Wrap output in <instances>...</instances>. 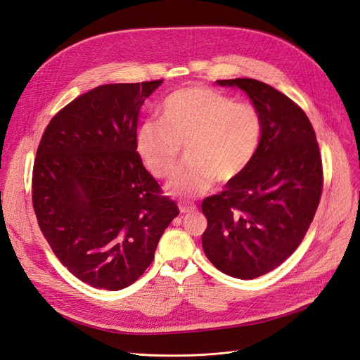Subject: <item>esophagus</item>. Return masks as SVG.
Segmentation results:
<instances>
[{
    "mask_svg": "<svg viewBox=\"0 0 360 360\" xmlns=\"http://www.w3.org/2000/svg\"><path fill=\"white\" fill-rule=\"evenodd\" d=\"M179 210L181 214H189L196 210V205L192 202H179Z\"/></svg>",
    "mask_w": 360,
    "mask_h": 360,
    "instance_id": "1",
    "label": "esophagus"
}]
</instances>
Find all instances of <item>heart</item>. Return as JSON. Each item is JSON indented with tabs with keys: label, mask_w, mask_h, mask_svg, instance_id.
<instances>
[{
	"label": "heart",
	"mask_w": 360,
	"mask_h": 360,
	"mask_svg": "<svg viewBox=\"0 0 360 360\" xmlns=\"http://www.w3.org/2000/svg\"><path fill=\"white\" fill-rule=\"evenodd\" d=\"M262 140V117L250 103L205 86L172 92L159 111V125L137 131L135 148L158 179L174 172L184 146V164L168 184L171 195L195 198L213 183H229L249 168Z\"/></svg>",
	"instance_id": "heart-1"
}]
</instances>
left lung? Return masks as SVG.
<instances>
[{
    "instance_id": "8db88e82",
    "label": "left lung",
    "mask_w": 360,
    "mask_h": 360,
    "mask_svg": "<svg viewBox=\"0 0 360 360\" xmlns=\"http://www.w3.org/2000/svg\"><path fill=\"white\" fill-rule=\"evenodd\" d=\"M217 83L250 96L262 140L249 168L202 201V247L219 271L252 280L298 249L320 202L323 165L311 122L289 96L255 79Z\"/></svg>"
}]
</instances>
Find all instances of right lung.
<instances>
[{"mask_svg": "<svg viewBox=\"0 0 360 360\" xmlns=\"http://www.w3.org/2000/svg\"><path fill=\"white\" fill-rule=\"evenodd\" d=\"M160 83L103 84L77 96L37 148V221L59 262L95 289L137 281L179 216L135 148L140 108Z\"/></svg>", "mask_w": 360, "mask_h": 360, "instance_id": "obj_1", "label": "right lung"}]
</instances>
